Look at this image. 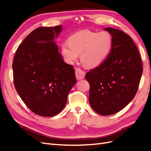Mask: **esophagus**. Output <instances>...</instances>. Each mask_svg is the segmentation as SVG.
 <instances>
[{"mask_svg":"<svg viewBox=\"0 0 151 151\" xmlns=\"http://www.w3.org/2000/svg\"><path fill=\"white\" fill-rule=\"evenodd\" d=\"M76 76L77 80H81L84 78L85 77V72L81 70L79 68H76Z\"/></svg>","mask_w":151,"mask_h":151,"instance_id":"34e87169","label":"esophagus"}]
</instances>
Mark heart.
Here are the masks:
<instances>
[{"label":"heart","mask_w":151,"mask_h":151,"mask_svg":"<svg viewBox=\"0 0 151 151\" xmlns=\"http://www.w3.org/2000/svg\"><path fill=\"white\" fill-rule=\"evenodd\" d=\"M112 37L108 32L83 30L72 35L67 43L62 45L61 53L65 60L72 63L80 59L89 68L98 67L106 60L111 52Z\"/></svg>","instance_id":"1"}]
</instances>
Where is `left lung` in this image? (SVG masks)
I'll return each mask as SVG.
<instances>
[{"mask_svg": "<svg viewBox=\"0 0 151 151\" xmlns=\"http://www.w3.org/2000/svg\"><path fill=\"white\" fill-rule=\"evenodd\" d=\"M112 36V48L101 65L87 72L89 101L101 115H110L124 108L137 92L142 74L139 50L130 36L112 28L104 29Z\"/></svg>", "mask_w": 151, "mask_h": 151, "instance_id": "8db88e82", "label": "left lung"}]
</instances>
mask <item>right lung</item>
I'll list each match as a JSON object with an SVG mask.
<instances>
[{
  "label": "right lung",
  "mask_w": 151,
  "mask_h": 151,
  "mask_svg": "<svg viewBox=\"0 0 151 151\" xmlns=\"http://www.w3.org/2000/svg\"><path fill=\"white\" fill-rule=\"evenodd\" d=\"M62 25L40 27L18 47L14 58V84L31 110L42 116H53L67 103L76 83L74 67L63 60L55 42Z\"/></svg>",
  "instance_id": "right-lung-1"
}]
</instances>
